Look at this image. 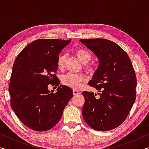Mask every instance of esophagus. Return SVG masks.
<instances>
[{
  "mask_svg": "<svg viewBox=\"0 0 149 149\" xmlns=\"http://www.w3.org/2000/svg\"><path fill=\"white\" fill-rule=\"evenodd\" d=\"M73 93H74V95H78L81 94V92L79 91L74 89V91H73Z\"/></svg>",
  "mask_w": 149,
  "mask_h": 149,
  "instance_id": "esophagus-1",
  "label": "esophagus"
}]
</instances>
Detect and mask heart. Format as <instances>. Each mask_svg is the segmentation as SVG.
Segmentation results:
<instances>
[{"mask_svg": "<svg viewBox=\"0 0 149 149\" xmlns=\"http://www.w3.org/2000/svg\"><path fill=\"white\" fill-rule=\"evenodd\" d=\"M75 54L81 62L84 64V68L87 72H91L95 70V64L89 63L91 60L93 56L91 52L85 48H79L75 50ZM66 54H60L57 58V66L59 70H62L66 61ZM87 80V77L83 74H72L68 73L62 77V84L74 89H79L82 84Z\"/></svg>", "mask_w": 149, "mask_h": 149, "instance_id": "1", "label": "heart"}]
</instances>
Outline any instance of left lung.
<instances>
[{
	"instance_id": "left-lung-1",
	"label": "left lung",
	"mask_w": 149,
	"mask_h": 149,
	"mask_svg": "<svg viewBox=\"0 0 149 149\" xmlns=\"http://www.w3.org/2000/svg\"><path fill=\"white\" fill-rule=\"evenodd\" d=\"M79 41L98 58L99 65L89 85L99 93L84 91V119L101 132L118 127L127 118L136 99L137 77L132 63L119 45L104 39Z\"/></svg>"
}]
</instances>
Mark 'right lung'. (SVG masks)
<instances>
[{"label":"right lung","mask_w":149,"mask_h":149,"mask_svg":"<svg viewBox=\"0 0 149 149\" xmlns=\"http://www.w3.org/2000/svg\"><path fill=\"white\" fill-rule=\"evenodd\" d=\"M71 39H37L19 52L15 60L9 84L11 107L24 124L45 132L59 122L73 96L71 88L59 85L55 73L57 58ZM58 86L56 93L47 85Z\"/></svg>","instance_id":"1"}]
</instances>
